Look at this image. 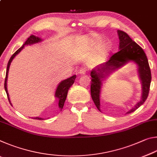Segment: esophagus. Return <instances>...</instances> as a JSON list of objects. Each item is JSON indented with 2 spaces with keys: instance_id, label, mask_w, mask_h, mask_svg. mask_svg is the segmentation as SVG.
<instances>
[{
  "instance_id": "esophagus-1",
  "label": "esophagus",
  "mask_w": 157,
  "mask_h": 157,
  "mask_svg": "<svg viewBox=\"0 0 157 157\" xmlns=\"http://www.w3.org/2000/svg\"><path fill=\"white\" fill-rule=\"evenodd\" d=\"M86 68H82L79 69V73L81 74V75H84V74H85V73H86Z\"/></svg>"
}]
</instances>
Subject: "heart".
<instances>
[{
	"label": "heart",
	"mask_w": 157,
	"mask_h": 157,
	"mask_svg": "<svg viewBox=\"0 0 157 157\" xmlns=\"http://www.w3.org/2000/svg\"><path fill=\"white\" fill-rule=\"evenodd\" d=\"M100 43V39L96 36H93L92 38L89 39V47L91 48H94L96 46H98ZM109 49V45L107 43H102L98 46L97 48V53L96 56L98 59H104L105 57L106 53Z\"/></svg>",
	"instance_id": "heart-1"
}]
</instances>
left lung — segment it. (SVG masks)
<instances>
[{"mask_svg":"<svg viewBox=\"0 0 157 157\" xmlns=\"http://www.w3.org/2000/svg\"><path fill=\"white\" fill-rule=\"evenodd\" d=\"M118 34L120 39L119 51L113 54L107 62L98 65L91 71V95L98 109L100 111V95L102 80L116 68H121L127 62L133 61L139 67L138 71L142 83V95L139 102L127 112L130 113L136 111L145 102L150 91L152 76L147 56L142 48L133 41L124 32L118 30Z\"/></svg>","mask_w":157,"mask_h":157,"instance_id":"left-lung-1","label":"left lung"}]
</instances>
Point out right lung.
I'll return each mask as SVG.
<instances>
[{
	"label": "right lung",
	"mask_w": 157,
	"mask_h": 157,
	"mask_svg": "<svg viewBox=\"0 0 157 157\" xmlns=\"http://www.w3.org/2000/svg\"><path fill=\"white\" fill-rule=\"evenodd\" d=\"M42 40L39 38L38 36H36L34 35H31L30 37H28L27 40L24 43V44L21 46L19 49H18L17 51H16L14 54L12 55V57H10V59L8 62V63H7V70H6V75H5V84H4V86H5V90L6 91V94L7 95V98H8L9 102L10 104L12 105V103L10 102V97H9V94L8 92H7V75H8V71H9V68H10V63H11L12 61L13 60V59L15 57V56L17 55H18V53L21 52V50H22L25 45H31V44H34L36 43H38V42H40ZM76 78V75H73L71 78H69L66 79H64L60 82V83L58 84V86L57 87L56 91H55V96L57 98H58L59 100V107L62 111V109H63V105H64L65 100L66 99V96H67L68 94V89H70V87L72 86L74 82H75ZM34 119H37V120H43V118H39V117H36Z\"/></svg>",
	"instance_id": "add662e5"
}]
</instances>
